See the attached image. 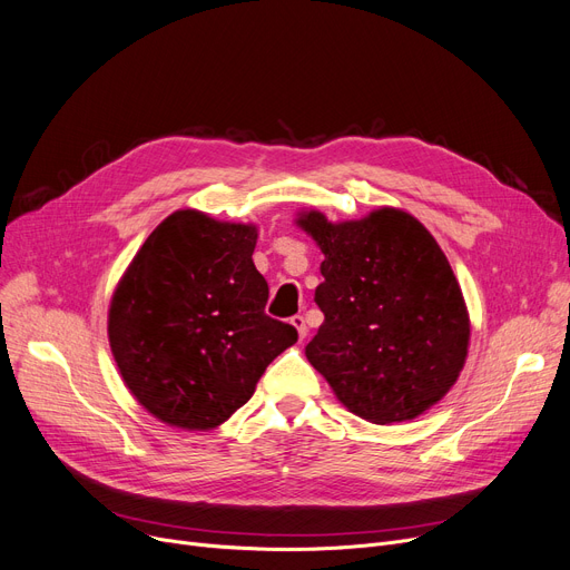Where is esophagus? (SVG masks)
I'll return each mask as SVG.
<instances>
[{
  "label": "esophagus",
  "instance_id": "1",
  "mask_svg": "<svg viewBox=\"0 0 570 570\" xmlns=\"http://www.w3.org/2000/svg\"><path fill=\"white\" fill-rule=\"evenodd\" d=\"M291 325L295 327V331H297V337H301V340H305L307 337V323H305V316H301V314H295L293 318H291Z\"/></svg>",
  "mask_w": 570,
  "mask_h": 570
}]
</instances>
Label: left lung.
<instances>
[{"label": "left lung", "instance_id": "obj_1", "mask_svg": "<svg viewBox=\"0 0 570 570\" xmlns=\"http://www.w3.org/2000/svg\"><path fill=\"white\" fill-rule=\"evenodd\" d=\"M323 252L314 301L325 321L307 361L337 400L370 423L413 421L458 381L469 312L432 233L397 207L333 224L297 217Z\"/></svg>", "mask_w": 570, "mask_h": 570}]
</instances>
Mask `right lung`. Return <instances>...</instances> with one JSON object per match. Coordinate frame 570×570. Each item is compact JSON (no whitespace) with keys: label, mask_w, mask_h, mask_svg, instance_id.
<instances>
[{"label":"right lung","mask_w":570,"mask_h":570,"mask_svg":"<svg viewBox=\"0 0 570 570\" xmlns=\"http://www.w3.org/2000/svg\"><path fill=\"white\" fill-rule=\"evenodd\" d=\"M254 224L177 209L138 249L108 309L125 385L161 423L213 430L249 402L265 367L297 342L265 314Z\"/></svg>","instance_id":"obj_1"}]
</instances>
